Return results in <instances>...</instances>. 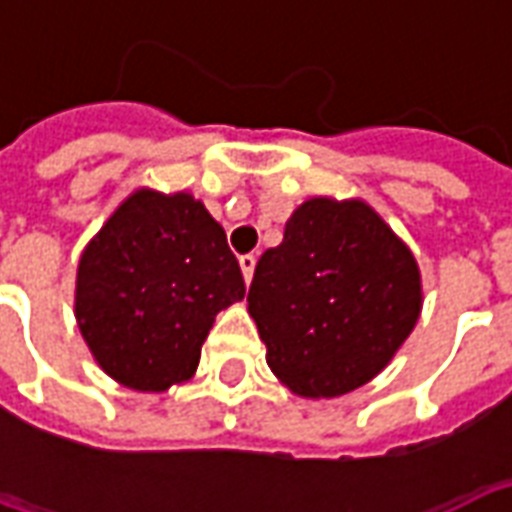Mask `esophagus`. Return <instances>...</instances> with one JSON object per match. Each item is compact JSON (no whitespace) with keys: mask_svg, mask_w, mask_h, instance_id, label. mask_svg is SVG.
<instances>
[{"mask_svg":"<svg viewBox=\"0 0 512 512\" xmlns=\"http://www.w3.org/2000/svg\"><path fill=\"white\" fill-rule=\"evenodd\" d=\"M255 255H241L238 257V266H241V274H244V282L249 285L252 282V274H255Z\"/></svg>","mask_w":512,"mask_h":512,"instance_id":"1","label":"esophagus"}]
</instances>
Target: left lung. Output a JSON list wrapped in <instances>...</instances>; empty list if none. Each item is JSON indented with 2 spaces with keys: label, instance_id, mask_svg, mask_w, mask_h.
<instances>
[{
  "label": "left lung",
  "instance_id": "left-lung-1",
  "mask_svg": "<svg viewBox=\"0 0 512 512\" xmlns=\"http://www.w3.org/2000/svg\"><path fill=\"white\" fill-rule=\"evenodd\" d=\"M246 307L279 384L329 400L395 359L422 312V274L373 205L310 197L257 260Z\"/></svg>",
  "mask_w": 512,
  "mask_h": 512
}]
</instances>
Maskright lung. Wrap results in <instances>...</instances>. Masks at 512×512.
<instances>
[{
	"instance_id": "right-lung-1",
	"label": "right lung",
	"mask_w": 512,
	"mask_h": 512,
	"mask_svg": "<svg viewBox=\"0 0 512 512\" xmlns=\"http://www.w3.org/2000/svg\"><path fill=\"white\" fill-rule=\"evenodd\" d=\"M222 224L189 191L134 189L87 241L73 315L117 384L167 392L200 365L216 315L244 299Z\"/></svg>"
}]
</instances>
